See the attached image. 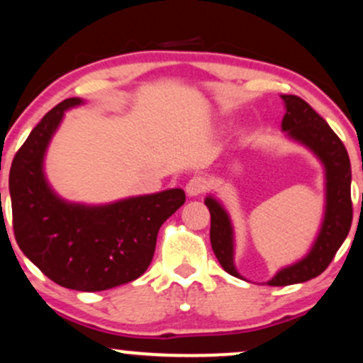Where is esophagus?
Masks as SVG:
<instances>
[{"label":"esophagus","instance_id":"esophagus-1","mask_svg":"<svg viewBox=\"0 0 363 363\" xmlns=\"http://www.w3.org/2000/svg\"><path fill=\"white\" fill-rule=\"evenodd\" d=\"M206 187H208L206 177L196 176L193 179H189V182L186 184V193H187V196H191V198H194V196L203 194Z\"/></svg>","mask_w":363,"mask_h":363}]
</instances>
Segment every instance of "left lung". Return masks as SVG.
Instances as JSON below:
<instances>
[{"label": "left lung", "mask_w": 363, "mask_h": 363, "mask_svg": "<svg viewBox=\"0 0 363 363\" xmlns=\"http://www.w3.org/2000/svg\"><path fill=\"white\" fill-rule=\"evenodd\" d=\"M286 115L281 128L291 142L306 147L325 169V211L311 248L303 259L279 269L269 286H291L318 277L333 260L352 226V167L347 148L323 118L299 96L281 94ZM211 213V247L218 262L230 276L243 279L235 265V230L220 199H204ZM245 281V279H243Z\"/></svg>", "instance_id": "left-lung-1"}]
</instances>
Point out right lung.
Segmentation results:
<instances>
[{
  "mask_svg": "<svg viewBox=\"0 0 363 363\" xmlns=\"http://www.w3.org/2000/svg\"><path fill=\"white\" fill-rule=\"evenodd\" d=\"M69 98L47 113L16 152L10 170L15 238L50 281L74 291H106L138 279L150 265L160 226L184 204V191L132 196L106 204L72 203L52 189L45 155Z\"/></svg>",
  "mask_w": 363,
  "mask_h": 363,
  "instance_id": "obj_1",
  "label": "right lung"
}]
</instances>
